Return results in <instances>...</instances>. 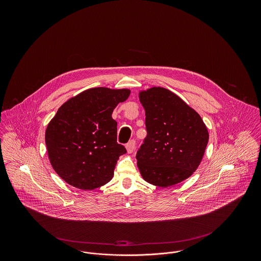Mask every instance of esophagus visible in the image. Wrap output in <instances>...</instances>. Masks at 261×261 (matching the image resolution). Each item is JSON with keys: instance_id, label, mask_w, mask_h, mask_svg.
Segmentation results:
<instances>
[{"instance_id": "esophagus-1", "label": "esophagus", "mask_w": 261, "mask_h": 261, "mask_svg": "<svg viewBox=\"0 0 261 261\" xmlns=\"http://www.w3.org/2000/svg\"><path fill=\"white\" fill-rule=\"evenodd\" d=\"M135 147H136V142H135L134 140H132V141H130V142L126 145V149H127V151H128L129 153H132V152L134 151V149H135Z\"/></svg>"}]
</instances>
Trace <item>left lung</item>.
Here are the masks:
<instances>
[{"label":"left lung","mask_w":261,"mask_h":261,"mask_svg":"<svg viewBox=\"0 0 261 261\" xmlns=\"http://www.w3.org/2000/svg\"><path fill=\"white\" fill-rule=\"evenodd\" d=\"M148 135L137 151L143 179L167 188L188 179L199 167L208 131L199 113L171 91L151 87L139 92Z\"/></svg>","instance_id":"1"}]
</instances>
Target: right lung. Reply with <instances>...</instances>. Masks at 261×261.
Instances as JSON below:
<instances>
[{"label":"right lung","mask_w":261,"mask_h":261,"mask_svg":"<svg viewBox=\"0 0 261 261\" xmlns=\"http://www.w3.org/2000/svg\"><path fill=\"white\" fill-rule=\"evenodd\" d=\"M129 89H88L65 101L47 126L45 142L54 170L70 186L94 190L112 180L126 149L117 144L112 112Z\"/></svg>","instance_id":"obj_1"}]
</instances>
